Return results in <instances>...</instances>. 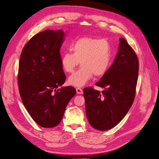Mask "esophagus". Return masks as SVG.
<instances>
[{"label": "esophagus", "mask_w": 159, "mask_h": 159, "mask_svg": "<svg viewBox=\"0 0 159 159\" xmlns=\"http://www.w3.org/2000/svg\"><path fill=\"white\" fill-rule=\"evenodd\" d=\"M75 90H76V92H77V93H78V94H82V93H83V90H82L81 88L77 87V88L75 89Z\"/></svg>", "instance_id": "obj_1"}]
</instances>
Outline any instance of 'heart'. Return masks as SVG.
<instances>
[{"instance_id":"1","label":"heart","mask_w":159,"mask_h":159,"mask_svg":"<svg viewBox=\"0 0 159 159\" xmlns=\"http://www.w3.org/2000/svg\"><path fill=\"white\" fill-rule=\"evenodd\" d=\"M72 52L61 56V66L64 70L72 73L81 62V68L70 76L68 82L75 87H82L93 75L103 76L108 70L112 58L111 46L108 40L94 37H81L70 46Z\"/></svg>"}]
</instances>
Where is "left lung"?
Segmentation results:
<instances>
[{
    "mask_svg": "<svg viewBox=\"0 0 159 159\" xmlns=\"http://www.w3.org/2000/svg\"><path fill=\"white\" fill-rule=\"evenodd\" d=\"M138 70L136 53L120 38L113 64L96 83L104 90L100 92L90 87L84 89L87 117L94 129L110 130L124 118L135 98Z\"/></svg>",
    "mask_w": 159,
    "mask_h": 159,
    "instance_id": "1",
    "label": "left lung"
}]
</instances>
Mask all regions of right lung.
Wrapping results in <instances>:
<instances>
[{
	"mask_svg": "<svg viewBox=\"0 0 159 159\" xmlns=\"http://www.w3.org/2000/svg\"><path fill=\"white\" fill-rule=\"evenodd\" d=\"M64 38L61 30L42 31L31 38L20 55V96L32 119L44 128L60 123L68 103L76 93L72 86L59 88L66 80L60 54Z\"/></svg>",
	"mask_w": 159,
	"mask_h": 159,
	"instance_id": "obj_1",
	"label": "right lung"
}]
</instances>
